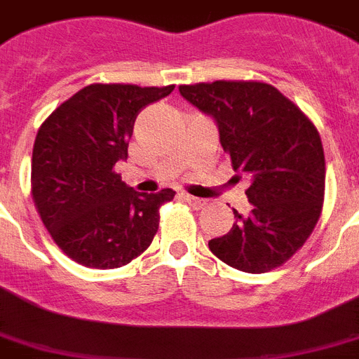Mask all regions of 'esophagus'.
<instances>
[{
  "label": "esophagus",
  "mask_w": 359,
  "mask_h": 359,
  "mask_svg": "<svg viewBox=\"0 0 359 359\" xmlns=\"http://www.w3.org/2000/svg\"><path fill=\"white\" fill-rule=\"evenodd\" d=\"M182 199L186 201V203H188L189 206H191V208H195V210H201V208H205L206 206V201L205 199H199V197H194V195H182Z\"/></svg>",
  "instance_id": "1"
}]
</instances>
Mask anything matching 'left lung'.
I'll return each mask as SVG.
<instances>
[{"label": "left lung", "instance_id": "left-lung-1", "mask_svg": "<svg viewBox=\"0 0 359 359\" xmlns=\"http://www.w3.org/2000/svg\"><path fill=\"white\" fill-rule=\"evenodd\" d=\"M179 90L217 121L232 168L249 182V214L234 210L236 223L208 241L210 250L245 273L280 267L321 217L326 170L319 130L293 101L260 81L182 84Z\"/></svg>", "mask_w": 359, "mask_h": 359}]
</instances>
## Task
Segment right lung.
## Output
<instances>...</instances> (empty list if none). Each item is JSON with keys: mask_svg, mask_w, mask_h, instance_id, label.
<instances>
[{"mask_svg": "<svg viewBox=\"0 0 359 359\" xmlns=\"http://www.w3.org/2000/svg\"><path fill=\"white\" fill-rule=\"evenodd\" d=\"M170 86L90 84L49 114L31 160V195L64 255L84 267L116 269L151 245L170 188L138 194L114 165L127 158L133 127Z\"/></svg>", "mask_w": 359, "mask_h": 359, "instance_id": "add662e5", "label": "right lung"}]
</instances>
